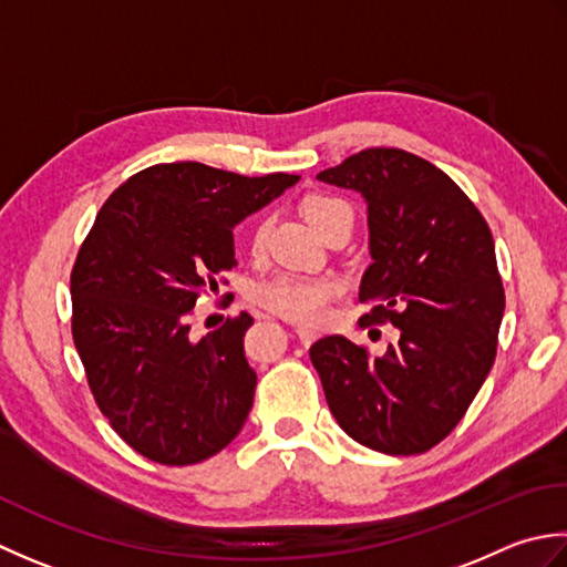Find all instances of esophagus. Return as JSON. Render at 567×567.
<instances>
[{
    "label": "esophagus",
    "mask_w": 567,
    "mask_h": 567,
    "mask_svg": "<svg viewBox=\"0 0 567 567\" xmlns=\"http://www.w3.org/2000/svg\"><path fill=\"white\" fill-rule=\"evenodd\" d=\"M296 334H298L300 344H310V342H316V340L320 338V332H318V330H313V328H306V326H298V328H296Z\"/></svg>",
    "instance_id": "1"
}]
</instances>
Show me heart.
Returning <instances> with one entry per match:
<instances>
[{"mask_svg": "<svg viewBox=\"0 0 567 567\" xmlns=\"http://www.w3.org/2000/svg\"><path fill=\"white\" fill-rule=\"evenodd\" d=\"M303 213L308 223L313 225L318 233L328 227L330 219L340 213H350L348 203L332 195H308L303 203ZM269 223H259L251 233V251H261L264 239H267ZM340 293V284L328 279V276H300V274H281L271 281H264L254 291L257 303L264 306L276 316H284L288 320L306 322V326H316L328 316L330 300Z\"/></svg>", "mask_w": 567, "mask_h": 567, "instance_id": "1", "label": "heart"}]
</instances>
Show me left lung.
Segmentation results:
<instances>
[{
    "instance_id": "1",
    "label": "left lung",
    "mask_w": 567,
    "mask_h": 567,
    "mask_svg": "<svg viewBox=\"0 0 567 567\" xmlns=\"http://www.w3.org/2000/svg\"><path fill=\"white\" fill-rule=\"evenodd\" d=\"M318 181L367 203V320L399 328L384 357L342 334L310 348L340 429L384 455H419L462 421L496 357L504 288L487 223L455 181L401 148H367Z\"/></svg>"
}]
</instances>
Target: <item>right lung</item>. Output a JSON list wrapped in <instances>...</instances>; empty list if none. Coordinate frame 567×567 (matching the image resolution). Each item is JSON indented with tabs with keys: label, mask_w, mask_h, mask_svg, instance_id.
Returning a JSON list of instances; mask_svg holds the SVG:
<instances>
[{
	"label": "right lung",
	"mask_w": 567,
	"mask_h": 567,
	"mask_svg": "<svg viewBox=\"0 0 567 567\" xmlns=\"http://www.w3.org/2000/svg\"><path fill=\"white\" fill-rule=\"evenodd\" d=\"M300 181L198 161L156 164L114 190L71 274L73 340L100 411L138 455L195 465L245 425L257 389L239 313L190 338L195 300L235 269L233 229Z\"/></svg>",
	"instance_id": "right-lung-1"
}]
</instances>
